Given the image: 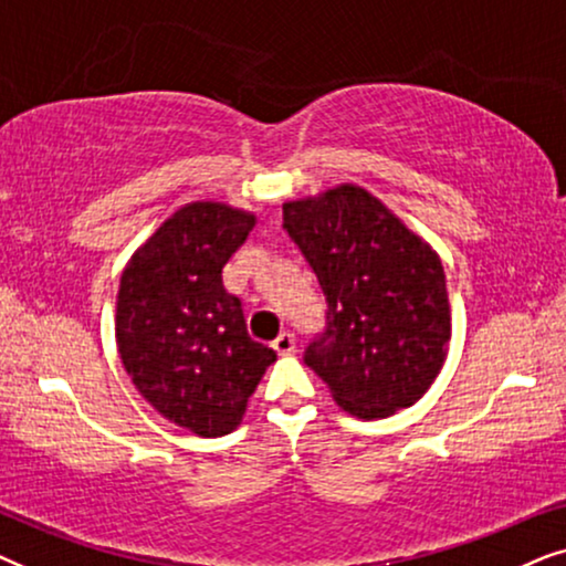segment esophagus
Here are the masks:
<instances>
[{
	"mask_svg": "<svg viewBox=\"0 0 566 566\" xmlns=\"http://www.w3.org/2000/svg\"><path fill=\"white\" fill-rule=\"evenodd\" d=\"M273 347H275L277 355H293V353H296V337H293L291 332H281V335L275 337Z\"/></svg>",
	"mask_w": 566,
	"mask_h": 566,
	"instance_id": "1",
	"label": "esophagus"
}]
</instances>
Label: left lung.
Returning a JSON list of instances; mask_svg holds the SVG:
<instances>
[{
  "label": "left lung",
  "mask_w": 566,
  "mask_h": 566,
  "mask_svg": "<svg viewBox=\"0 0 566 566\" xmlns=\"http://www.w3.org/2000/svg\"><path fill=\"white\" fill-rule=\"evenodd\" d=\"M283 227L327 298V327L306 347V366L358 420L412 407L451 343L438 252L353 182L283 203Z\"/></svg>",
  "instance_id": "8db88e82"
}]
</instances>
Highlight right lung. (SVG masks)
I'll list each match as a JSON object with an SVG mask.
<instances>
[{"instance_id":"1","label":"right lung","mask_w":566,"mask_h":566,"mask_svg":"<svg viewBox=\"0 0 566 566\" xmlns=\"http://www.w3.org/2000/svg\"><path fill=\"white\" fill-rule=\"evenodd\" d=\"M254 221L216 200L185 203L120 275L115 343L123 366L161 417L200 438L237 430L275 363V350L250 337L242 301L221 277Z\"/></svg>"}]
</instances>
